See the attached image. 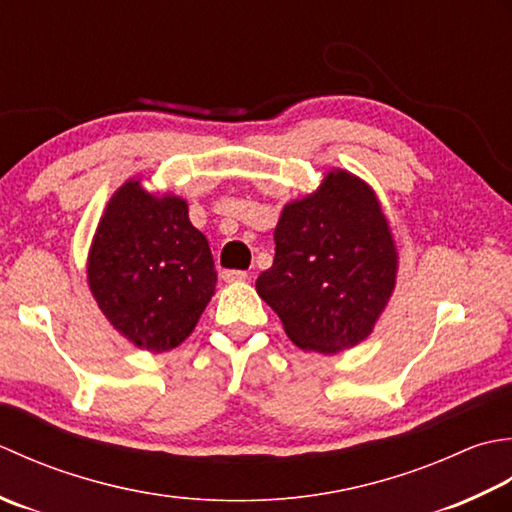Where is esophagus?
<instances>
[{
  "mask_svg": "<svg viewBox=\"0 0 512 512\" xmlns=\"http://www.w3.org/2000/svg\"><path fill=\"white\" fill-rule=\"evenodd\" d=\"M221 278L225 283H238V280H245L247 278V271L241 269H223L221 271Z\"/></svg>",
  "mask_w": 512,
  "mask_h": 512,
  "instance_id": "1",
  "label": "esophagus"
}]
</instances>
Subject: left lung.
<instances>
[{
  "label": "left lung",
  "mask_w": 512,
  "mask_h": 512,
  "mask_svg": "<svg viewBox=\"0 0 512 512\" xmlns=\"http://www.w3.org/2000/svg\"><path fill=\"white\" fill-rule=\"evenodd\" d=\"M274 265L256 291L300 349L336 353L373 329L395 285V245L373 192L349 172L289 203L274 229Z\"/></svg>",
  "instance_id": "obj_1"
}]
</instances>
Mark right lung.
<instances>
[{"mask_svg":"<svg viewBox=\"0 0 512 512\" xmlns=\"http://www.w3.org/2000/svg\"><path fill=\"white\" fill-rule=\"evenodd\" d=\"M88 283L114 329L159 353L190 336L214 294L216 269L183 198L152 196L130 181L101 218Z\"/></svg>","mask_w":512,"mask_h":512,"instance_id":"right-lung-1","label":"right lung"}]
</instances>
